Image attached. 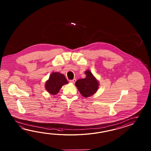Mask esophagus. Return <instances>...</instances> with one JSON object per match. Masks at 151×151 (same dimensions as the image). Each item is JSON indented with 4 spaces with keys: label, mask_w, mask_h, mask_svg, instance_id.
Wrapping results in <instances>:
<instances>
[{
    "label": "esophagus",
    "mask_w": 151,
    "mask_h": 151,
    "mask_svg": "<svg viewBox=\"0 0 151 151\" xmlns=\"http://www.w3.org/2000/svg\"><path fill=\"white\" fill-rule=\"evenodd\" d=\"M76 79H73V80H71L70 81V82L72 83H75V82H76Z\"/></svg>",
    "instance_id": "1"
}]
</instances>
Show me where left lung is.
<instances>
[{"mask_svg": "<svg viewBox=\"0 0 151 151\" xmlns=\"http://www.w3.org/2000/svg\"><path fill=\"white\" fill-rule=\"evenodd\" d=\"M85 73L86 77L77 80L75 85L83 97L88 98L96 93L99 86V83L90 70H87Z\"/></svg>", "mask_w": 151, "mask_h": 151, "instance_id": "1", "label": "left lung"}]
</instances>
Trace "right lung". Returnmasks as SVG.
<instances>
[{"mask_svg":"<svg viewBox=\"0 0 151 151\" xmlns=\"http://www.w3.org/2000/svg\"><path fill=\"white\" fill-rule=\"evenodd\" d=\"M68 83V82L64 74L59 72H53L50 74L48 80L46 81L45 88L50 94L55 95L63 85Z\"/></svg>","mask_w":151,"mask_h":151,"instance_id":"obj_1","label":"right lung"}]
</instances>
